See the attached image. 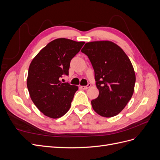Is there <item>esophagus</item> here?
Listing matches in <instances>:
<instances>
[{
  "mask_svg": "<svg viewBox=\"0 0 160 160\" xmlns=\"http://www.w3.org/2000/svg\"><path fill=\"white\" fill-rule=\"evenodd\" d=\"M90 87H91V84L89 83L87 86H81L80 88H81V89H88V88H90Z\"/></svg>",
  "mask_w": 160,
  "mask_h": 160,
  "instance_id": "1",
  "label": "esophagus"
}]
</instances>
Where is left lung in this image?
<instances>
[{
  "label": "left lung",
  "instance_id": "obj_1",
  "mask_svg": "<svg viewBox=\"0 0 160 160\" xmlns=\"http://www.w3.org/2000/svg\"><path fill=\"white\" fill-rule=\"evenodd\" d=\"M81 52L93 67L99 92L98 98L91 101L92 108L102 117L117 115L134 91L135 74L132 62L122 48L109 41L87 42Z\"/></svg>",
  "mask_w": 160,
  "mask_h": 160
}]
</instances>
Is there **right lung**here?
Returning <instances> with one entry per match:
<instances>
[{"mask_svg":"<svg viewBox=\"0 0 160 160\" xmlns=\"http://www.w3.org/2000/svg\"><path fill=\"white\" fill-rule=\"evenodd\" d=\"M85 44L59 38L51 41L33 58L28 71L27 88L32 102L50 118L63 116L71 108L78 87L62 83L68 75L71 60Z\"/></svg>","mask_w":160,"mask_h":160,"instance_id":"add662e5","label":"right lung"}]
</instances>
